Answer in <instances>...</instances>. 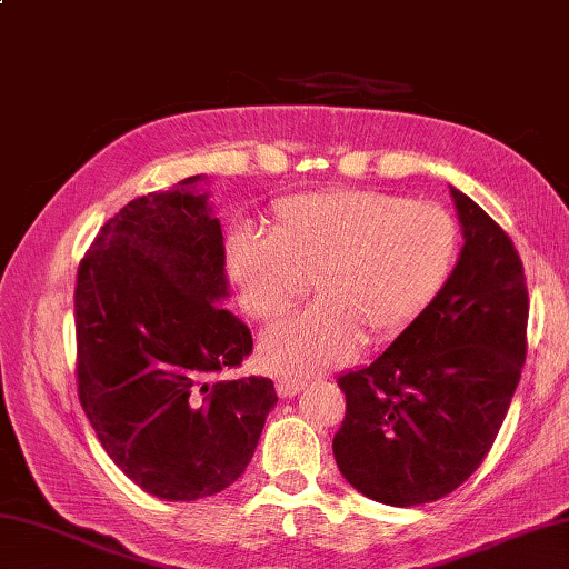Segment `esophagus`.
<instances>
[{"label": "esophagus", "instance_id": "obj_1", "mask_svg": "<svg viewBox=\"0 0 569 569\" xmlns=\"http://www.w3.org/2000/svg\"><path fill=\"white\" fill-rule=\"evenodd\" d=\"M303 380L301 378H293V376H283V378H278L276 380V392L281 398H293L296 392H301L303 390Z\"/></svg>", "mask_w": 569, "mask_h": 569}]
</instances>
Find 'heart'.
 Segmentation results:
<instances>
[{
  "instance_id": "b5f03b06",
  "label": "heart",
  "mask_w": 569,
  "mask_h": 569,
  "mask_svg": "<svg viewBox=\"0 0 569 569\" xmlns=\"http://www.w3.org/2000/svg\"><path fill=\"white\" fill-rule=\"evenodd\" d=\"M458 241L438 203L333 189L278 201L268 236L233 231L226 266L261 323L286 316L313 278L318 301L266 333L261 358L278 373H316L346 363L363 338L402 333L448 283Z\"/></svg>"
}]
</instances>
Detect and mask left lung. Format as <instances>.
I'll list each match as a JSON object with an SVG mask.
<instances>
[{
	"instance_id": "8db88e82",
	"label": "left lung",
	"mask_w": 569,
	"mask_h": 569,
	"mask_svg": "<svg viewBox=\"0 0 569 569\" xmlns=\"http://www.w3.org/2000/svg\"><path fill=\"white\" fill-rule=\"evenodd\" d=\"M465 246L448 283L373 363L338 378V470L366 498H446L488 456L528 353V286L510 236L452 189Z\"/></svg>"
}]
</instances>
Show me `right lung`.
Here are the masks:
<instances>
[{
	"label": "right lung",
	"mask_w": 569,
	"mask_h": 569,
	"mask_svg": "<svg viewBox=\"0 0 569 569\" xmlns=\"http://www.w3.org/2000/svg\"><path fill=\"white\" fill-rule=\"evenodd\" d=\"M203 177L129 201L101 226L74 288L79 402L101 448L153 498L189 502L241 478L273 380L223 378L253 350L229 296Z\"/></svg>",
	"instance_id": "obj_1"
}]
</instances>
